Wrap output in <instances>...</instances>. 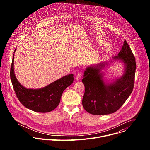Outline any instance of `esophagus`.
Instances as JSON below:
<instances>
[{
  "label": "esophagus",
  "mask_w": 150,
  "mask_h": 150,
  "mask_svg": "<svg viewBox=\"0 0 150 150\" xmlns=\"http://www.w3.org/2000/svg\"><path fill=\"white\" fill-rule=\"evenodd\" d=\"M82 77V73L81 72H78L76 75V79L77 80H79Z\"/></svg>",
  "instance_id": "34e87169"
}]
</instances>
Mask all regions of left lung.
I'll return each mask as SVG.
<instances>
[{"instance_id": "1", "label": "left lung", "mask_w": 150, "mask_h": 150, "mask_svg": "<svg viewBox=\"0 0 150 150\" xmlns=\"http://www.w3.org/2000/svg\"><path fill=\"white\" fill-rule=\"evenodd\" d=\"M113 60L123 63V75L112 82H105L101 72L106 63L87 67L82 82L85 86L82 98L84 109L94 115H104L116 112L129 97L134 88L136 71L135 58L124 41L121 50Z\"/></svg>"}]
</instances>
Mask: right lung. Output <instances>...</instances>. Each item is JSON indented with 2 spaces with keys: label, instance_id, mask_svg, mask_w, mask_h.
<instances>
[{
  "label": "right lung",
  "instance_id": "right-lung-1",
  "mask_svg": "<svg viewBox=\"0 0 150 150\" xmlns=\"http://www.w3.org/2000/svg\"><path fill=\"white\" fill-rule=\"evenodd\" d=\"M16 49L14 53L15 52ZM14 54L11 68V79L16 97L27 109L39 113H47L53 110L59 105L61 96L74 81V75L69 74L38 89L26 88L17 80L13 69Z\"/></svg>",
  "mask_w": 150,
  "mask_h": 150
}]
</instances>
